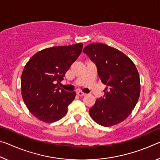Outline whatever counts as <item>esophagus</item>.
<instances>
[{"label":"esophagus","mask_w":160,"mask_h":160,"mask_svg":"<svg viewBox=\"0 0 160 160\" xmlns=\"http://www.w3.org/2000/svg\"><path fill=\"white\" fill-rule=\"evenodd\" d=\"M77 95L78 96H85V95H86V94L82 92H81V91H78V92H77Z\"/></svg>","instance_id":"esophagus-1"}]
</instances>
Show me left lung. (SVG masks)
<instances>
[{
    "instance_id": "left-lung-1",
    "label": "left lung",
    "mask_w": 160,
    "mask_h": 160,
    "mask_svg": "<svg viewBox=\"0 0 160 160\" xmlns=\"http://www.w3.org/2000/svg\"><path fill=\"white\" fill-rule=\"evenodd\" d=\"M83 52L95 63L99 78L108 86L104 97L97 99L89 110L91 118L104 127L118 125L128 118L138 101V70L125 53L106 44H89Z\"/></svg>"
}]
</instances>
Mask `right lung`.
Here are the masks:
<instances>
[{
	"label": "right lung",
	"instance_id": "right-lung-1",
	"mask_svg": "<svg viewBox=\"0 0 160 160\" xmlns=\"http://www.w3.org/2000/svg\"><path fill=\"white\" fill-rule=\"evenodd\" d=\"M82 42L45 48L25 64L21 75V95L28 110L45 122H54L68 112L75 92H67L58 84L82 52Z\"/></svg>",
	"mask_w": 160,
	"mask_h": 160
}]
</instances>
